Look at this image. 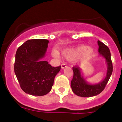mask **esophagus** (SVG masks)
Here are the masks:
<instances>
[{"label":"esophagus","mask_w":122,"mask_h":122,"mask_svg":"<svg viewBox=\"0 0 122 122\" xmlns=\"http://www.w3.org/2000/svg\"><path fill=\"white\" fill-rule=\"evenodd\" d=\"M66 66H66L65 63H62V64L61 65V68H62V69L65 68H66Z\"/></svg>","instance_id":"34e87169"}]
</instances>
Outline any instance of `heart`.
I'll return each instance as SVG.
<instances>
[{"label":"heart","instance_id":"1","mask_svg":"<svg viewBox=\"0 0 122 122\" xmlns=\"http://www.w3.org/2000/svg\"><path fill=\"white\" fill-rule=\"evenodd\" d=\"M94 54L93 48L85 46L79 45L76 47L64 49L62 51V54L65 58L68 60H73L80 57L82 62H86L91 59ZM54 56L56 57H59V54L58 52L55 51Z\"/></svg>","mask_w":122,"mask_h":122}]
</instances>
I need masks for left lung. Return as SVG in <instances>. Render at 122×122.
Instances as JSON below:
<instances>
[{
  "label": "left lung",
  "mask_w": 122,
  "mask_h": 122,
  "mask_svg": "<svg viewBox=\"0 0 122 122\" xmlns=\"http://www.w3.org/2000/svg\"><path fill=\"white\" fill-rule=\"evenodd\" d=\"M98 45L99 54L105 59L107 63V73L105 78L98 84H89L83 77L80 68L77 66H73V77L71 82V87L73 93L76 95L82 97H90L100 94L104 89L111 76L113 67L109 49L100 41H98Z\"/></svg>",
  "instance_id": "obj_1"
}]
</instances>
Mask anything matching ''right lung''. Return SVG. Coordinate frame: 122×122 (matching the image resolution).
Returning <instances> with one entry per match:
<instances>
[{
    "mask_svg": "<svg viewBox=\"0 0 122 122\" xmlns=\"http://www.w3.org/2000/svg\"><path fill=\"white\" fill-rule=\"evenodd\" d=\"M48 43L46 39L29 40L17 49L15 73L22 90L31 95L43 96L49 93L61 68L60 66L53 67L42 60Z\"/></svg>",
    "mask_w": 122,
    "mask_h": 122,
    "instance_id": "add662e5",
    "label": "right lung"
}]
</instances>
